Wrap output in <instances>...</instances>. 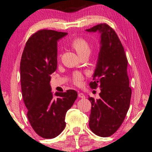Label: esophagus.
<instances>
[{"instance_id": "obj_1", "label": "esophagus", "mask_w": 152, "mask_h": 152, "mask_svg": "<svg viewBox=\"0 0 152 152\" xmlns=\"http://www.w3.org/2000/svg\"><path fill=\"white\" fill-rule=\"evenodd\" d=\"M78 97L80 98V99H84V98H85V95H84V94H83V93L79 92Z\"/></svg>"}]
</instances>
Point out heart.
Masks as SVG:
<instances>
[{"label":"heart","instance_id":"b5f03b06","mask_svg":"<svg viewBox=\"0 0 152 152\" xmlns=\"http://www.w3.org/2000/svg\"><path fill=\"white\" fill-rule=\"evenodd\" d=\"M71 45L80 56L86 53H90V46L87 41L83 38H77L72 42ZM83 79V76L79 72H75L73 75V81L75 85H80Z\"/></svg>","mask_w":152,"mask_h":152}]
</instances>
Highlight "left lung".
<instances>
[{"instance_id": "left-lung-1", "label": "left lung", "mask_w": 152, "mask_h": 152, "mask_svg": "<svg viewBox=\"0 0 152 152\" xmlns=\"http://www.w3.org/2000/svg\"><path fill=\"white\" fill-rule=\"evenodd\" d=\"M100 34V52L90 88H100V99L91 102L90 128L95 134L107 137L114 134L124 120L132 91L127 75L128 60L124 49L114 30L100 24L86 30Z\"/></svg>"}]
</instances>
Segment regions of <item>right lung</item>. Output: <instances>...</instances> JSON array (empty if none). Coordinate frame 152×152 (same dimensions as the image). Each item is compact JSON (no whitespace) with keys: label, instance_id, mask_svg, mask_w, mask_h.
<instances>
[{"label":"right lung","instance_id":"right-lung-1","mask_svg":"<svg viewBox=\"0 0 152 152\" xmlns=\"http://www.w3.org/2000/svg\"><path fill=\"white\" fill-rule=\"evenodd\" d=\"M68 34L41 30L26 43L20 62L22 97L28 109L27 118L34 131L44 139H53L66 126V111L77 98L75 90L56 92L50 86L52 75L57 69V44Z\"/></svg>","mask_w":152,"mask_h":152}]
</instances>
